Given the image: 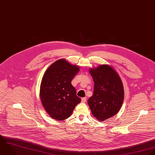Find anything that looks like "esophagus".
Here are the masks:
<instances>
[{"instance_id": "34e87169", "label": "esophagus", "mask_w": 155, "mask_h": 155, "mask_svg": "<svg viewBox=\"0 0 155 155\" xmlns=\"http://www.w3.org/2000/svg\"><path fill=\"white\" fill-rule=\"evenodd\" d=\"M86 101V97H84L81 98V102L82 103H85Z\"/></svg>"}]
</instances>
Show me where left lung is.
<instances>
[{"label":"left lung","instance_id":"8db88e82","mask_svg":"<svg viewBox=\"0 0 155 155\" xmlns=\"http://www.w3.org/2000/svg\"><path fill=\"white\" fill-rule=\"evenodd\" d=\"M89 72L94 81V89L87 103L93 115L103 121L119 112L124 100L123 84L118 73L108 64L91 68Z\"/></svg>","mask_w":155,"mask_h":155}]
</instances>
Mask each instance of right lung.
Here are the masks:
<instances>
[{
    "label": "right lung",
    "instance_id": "add662e5",
    "mask_svg": "<svg viewBox=\"0 0 155 155\" xmlns=\"http://www.w3.org/2000/svg\"><path fill=\"white\" fill-rule=\"evenodd\" d=\"M80 71L65 59L53 63L42 78L40 97L48 115L54 120L63 121L69 118L75 106L81 102L71 81Z\"/></svg>",
    "mask_w": 155,
    "mask_h": 155
}]
</instances>
